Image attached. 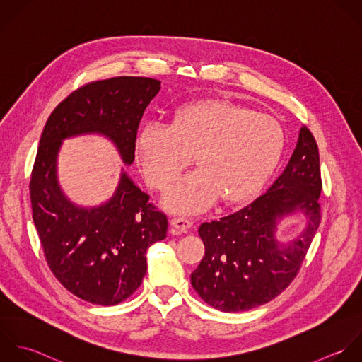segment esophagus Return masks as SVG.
I'll use <instances>...</instances> for the list:
<instances>
[{
	"label": "esophagus",
	"instance_id": "obj_1",
	"mask_svg": "<svg viewBox=\"0 0 362 362\" xmlns=\"http://www.w3.org/2000/svg\"><path fill=\"white\" fill-rule=\"evenodd\" d=\"M170 224L177 228V230H182V231H186L189 230L192 226H193V221L185 216H176L170 220Z\"/></svg>",
	"mask_w": 362,
	"mask_h": 362
}]
</instances>
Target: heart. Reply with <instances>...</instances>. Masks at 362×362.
<instances>
[{"mask_svg": "<svg viewBox=\"0 0 362 362\" xmlns=\"http://www.w3.org/2000/svg\"><path fill=\"white\" fill-rule=\"evenodd\" d=\"M284 146L285 131L275 117L226 100L182 105L169 125L149 122L136 138L144 175L156 190L169 187L194 155L200 169L165 197L183 213L202 211L218 196L226 203L248 199L269 177Z\"/></svg>", "mask_w": 362, "mask_h": 362, "instance_id": "heart-1", "label": "heart"}]
</instances>
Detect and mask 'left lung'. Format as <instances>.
<instances>
[{
  "instance_id": "8db88e82",
  "label": "left lung",
  "mask_w": 362,
  "mask_h": 362,
  "mask_svg": "<svg viewBox=\"0 0 362 362\" xmlns=\"http://www.w3.org/2000/svg\"><path fill=\"white\" fill-rule=\"evenodd\" d=\"M322 186L317 142L303 127L288 166L268 192L247 207L200 226L206 252L190 278L199 296L211 308L231 313L281 295L299 274L319 228ZM299 211L308 217L304 234L288 246L276 243V223Z\"/></svg>"
}]
</instances>
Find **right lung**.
I'll return each mask as SVG.
<instances>
[{
	"label": "right lung",
	"mask_w": 362,
	"mask_h": 362,
	"mask_svg": "<svg viewBox=\"0 0 362 362\" xmlns=\"http://www.w3.org/2000/svg\"><path fill=\"white\" fill-rule=\"evenodd\" d=\"M159 88V80L134 76L87 83L52 111L40 135L29 193L45 259L69 292L93 305H118L139 288L146 250L165 240L168 217L125 173L108 203L76 207L56 182L57 151L64 138L101 132L132 163L139 122Z\"/></svg>",
	"instance_id": "add662e5"
}]
</instances>
